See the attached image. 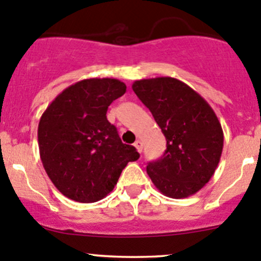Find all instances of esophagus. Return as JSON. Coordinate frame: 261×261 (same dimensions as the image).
<instances>
[{
    "label": "esophagus",
    "mask_w": 261,
    "mask_h": 261,
    "mask_svg": "<svg viewBox=\"0 0 261 261\" xmlns=\"http://www.w3.org/2000/svg\"><path fill=\"white\" fill-rule=\"evenodd\" d=\"M134 145H135V147H136V149H138V151H139V152L143 151V143H141L140 140H136V141H135V144H134Z\"/></svg>",
    "instance_id": "obj_1"
}]
</instances>
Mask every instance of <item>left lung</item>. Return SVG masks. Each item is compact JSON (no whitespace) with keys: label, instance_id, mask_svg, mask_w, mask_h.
<instances>
[{"label":"left lung","instance_id":"obj_1","mask_svg":"<svg viewBox=\"0 0 261 261\" xmlns=\"http://www.w3.org/2000/svg\"><path fill=\"white\" fill-rule=\"evenodd\" d=\"M133 89L150 110L167 139V150L146 172L170 198L197 193L215 174L223 147V131L206 99L172 77L135 81Z\"/></svg>","mask_w":261,"mask_h":261}]
</instances>
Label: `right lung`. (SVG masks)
I'll return each mask as SVG.
<instances>
[{
	"instance_id": "right-lung-1",
	"label": "right lung",
	"mask_w": 261,
	"mask_h": 261,
	"mask_svg": "<svg viewBox=\"0 0 261 261\" xmlns=\"http://www.w3.org/2000/svg\"><path fill=\"white\" fill-rule=\"evenodd\" d=\"M125 92L126 84L114 78L80 81L58 94L41 116L40 159L53 184L69 199L92 203L105 198L127 163L140 156L121 141L106 116Z\"/></svg>"
}]
</instances>
